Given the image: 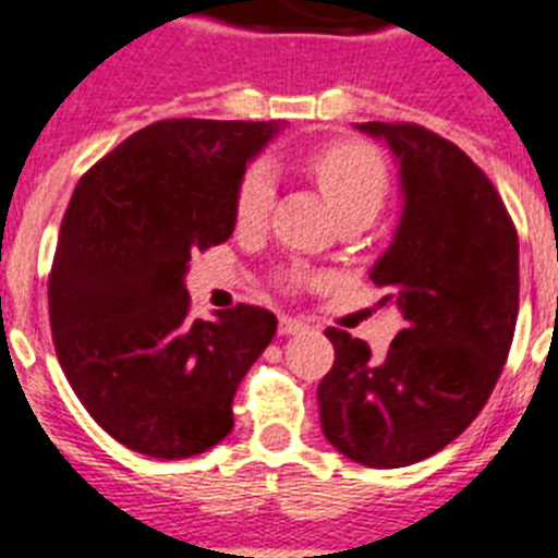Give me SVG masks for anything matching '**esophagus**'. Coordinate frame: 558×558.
<instances>
[{"label":"esophagus","mask_w":558,"mask_h":558,"mask_svg":"<svg viewBox=\"0 0 558 558\" xmlns=\"http://www.w3.org/2000/svg\"><path fill=\"white\" fill-rule=\"evenodd\" d=\"M278 329H280V335H298V331H306L308 326H306V320H301V317L283 315L278 320Z\"/></svg>","instance_id":"1"}]
</instances>
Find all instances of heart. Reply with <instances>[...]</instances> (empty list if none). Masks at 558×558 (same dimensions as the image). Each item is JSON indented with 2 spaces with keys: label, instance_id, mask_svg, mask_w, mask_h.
Wrapping results in <instances>:
<instances>
[{
  "label": "heart",
  "instance_id": "heart-1",
  "mask_svg": "<svg viewBox=\"0 0 558 558\" xmlns=\"http://www.w3.org/2000/svg\"><path fill=\"white\" fill-rule=\"evenodd\" d=\"M303 167L320 192L326 195L337 218L345 215H368L380 209L388 192L386 161L377 149L360 142H331L317 147L303 158ZM275 195V178L266 163H252L241 178L235 198L238 223L255 227L266 218Z\"/></svg>",
  "mask_w": 558,
  "mask_h": 558
}]
</instances>
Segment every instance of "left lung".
Returning <instances> with one entry per match:
<instances>
[{"instance_id":"1","label":"left lung","mask_w":558,"mask_h":558,"mask_svg":"<svg viewBox=\"0 0 558 558\" xmlns=\"http://www.w3.org/2000/svg\"><path fill=\"white\" fill-rule=\"evenodd\" d=\"M400 161V227L374 264L405 329L372 357L326 329L335 366L317 386L323 434L349 460L402 468L457 439L488 402L519 315V238L490 178L460 147L409 121L357 124Z\"/></svg>"}]
</instances>
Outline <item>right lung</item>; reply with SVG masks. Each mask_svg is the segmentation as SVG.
<instances>
[{
  "label": "right lung",
  "mask_w": 558,
  "mask_h": 558,
  "mask_svg": "<svg viewBox=\"0 0 558 558\" xmlns=\"http://www.w3.org/2000/svg\"><path fill=\"white\" fill-rule=\"evenodd\" d=\"M271 121L163 119L84 172L48 278L56 357L82 405L130 451L184 460L232 430L243 374L278 317L238 303L192 320V252L227 241L246 161Z\"/></svg>",
  "instance_id": "right-lung-1"
}]
</instances>
